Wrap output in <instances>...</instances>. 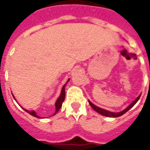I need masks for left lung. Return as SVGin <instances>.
<instances>
[{
  "label": "left lung",
  "instance_id": "left-lung-1",
  "mask_svg": "<svg viewBox=\"0 0 150 150\" xmlns=\"http://www.w3.org/2000/svg\"><path fill=\"white\" fill-rule=\"evenodd\" d=\"M140 97H141V96H139L135 100L133 101L132 104L129 105V107L126 108L125 110H123L121 111V112H116V113L112 112H109V111H107V110H104V109H103V108H99L97 107V106L94 105V104H92L91 102H90V101H88V102H89V104H90V105L91 106V108H92L96 112H97L98 113H100V114H101V115H103V116H108V117H118V116H122L123 114H125V112H127L130 108H132L135 105L136 103L138 101Z\"/></svg>",
  "mask_w": 150,
  "mask_h": 150
}]
</instances>
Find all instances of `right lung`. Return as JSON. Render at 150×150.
Here are the masks:
<instances>
[{"label": "right lung", "mask_w": 150, "mask_h": 150, "mask_svg": "<svg viewBox=\"0 0 150 150\" xmlns=\"http://www.w3.org/2000/svg\"><path fill=\"white\" fill-rule=\"evenodd\" d=\"M69 81V79H68ZM65 85H63V87H62V91H61V95H60V96H59V98H58V100H57V101H56L55 103V112L54 113V115H55L56 113L59 112V110L60 109V108L62 107V103H63V101H64V100H65ZM24 109V108H23ZM25 112H27L28 113H30V115H32V116H35V117H37V118H40L39 116H37V114L35 113V112L34 111H33V112H30V111L26 110V109H24ZM53 115V116H54Z\"/></svg>", "instance_id": "add662e5"}]
</instances>
